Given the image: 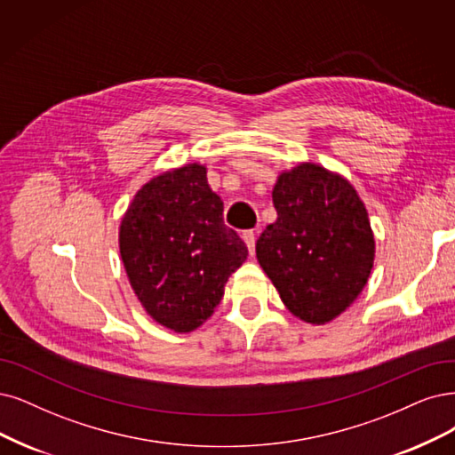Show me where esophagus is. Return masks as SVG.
<instances>
[{"label": "esophagus", "mask_w": 455, "mask_h": 455, "mask_svg": "<svg viewBox=\"0 0 455 455\" xmlns=\"http://www.w3.org/2000/svg\"><path fill=\"white\" fill-rule=\"evenodd\" d=\"M242 238H243V242H245V245H247V249H249V255H253V253H255V242H257L255 232H253V230H245V232L242 234Z\"/></svg>", "instance_id": "obj_1"}]
</instances>
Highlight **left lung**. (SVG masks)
I'll list each match as a JSON object with an SVG mask.
<instances>
[{"instance_id":"1","label":"left lung","mask_w":455,"mask_h":455,"mask_svg":"<svg viewBox=\"0 0 455 455\" xmlns=\"http://www.w3.org/2000/svg\"><path fill=\"white\" fill-rule=\"evenodd\" d=\"M277 212L257 240V259L283 304L309 324L339 316L363 291L375 262L365 204L341 174L315 163L283 171Z\"/></svg>"}]
</instances>
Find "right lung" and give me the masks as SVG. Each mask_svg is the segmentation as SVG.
I'll return each mask as SVG.
<instances>
[{
  "mask_svg": "<svg viewBox=\"0 0 455 455\" xmlns=\"http://www.w3.org/2000/svg\"><path fill=\"white\" fill-rule=\"evenodd\" d=\"M206 166L191 163L148 180L120 225V255L144 311L176 333L204 324L247 247L223 223Z\"/></svg>",
  "mask_w": 455,
  "mask_h": 455,
  "instance_id": "right-lung-1",
  "label": "right lung"
}]
</instances>
